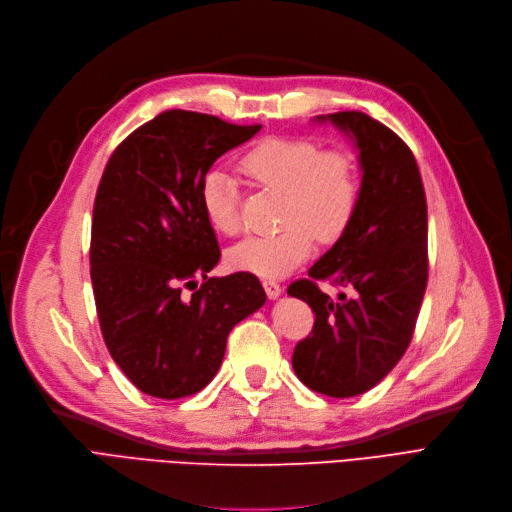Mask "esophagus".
Returning a JSON list of instances; mask_svg holds the SVG:
<instances>
[{"mask_svg":"<svg viewBox=\"0 0 512 512\" xmlns=\"http://www.w3.org/2000/svg\"><path fill=\"white\" fill-rule=\"evenodd\" d=\"M263 288H265V295L270 299H276L282 293V286L276 280H263Z\"/></svg>","mask_w":512,"mask_h":512,"instance_id":"esophagus-1","label":"esophagus"}]
</instances>
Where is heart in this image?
Here are the masks:
<instances>
[{
    "instance_id": "b5f03b06",
    "label": "heart",
    "mask_w": 512,
    "mask_h": 512,
    "mask_svg": "<svg viewBox=\"0 0 512 512\" xmlns=\"http://www.w3.org/2000/svg\"><path fill=\"white\" fill-rule=\"evenodd\" d=\"M240 171L257 188L282 192L276 234L251 236L228 253L238 272L276 278L293 272L322 242L337 240L351 224L362 196L360 165L349 150L324 148L295 136L263 138L240 157ZM201 205L213 230L236 236L242 228L236 184L224 171H209Z\"/></svg>"
}]
</instances>
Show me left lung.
Listing matches in <instances>:
<instances>
[{"label":"left lung","mask_w":512,"mask_h":512,"mask_svg":"<svg viewBox=\"0 0 512 512\" xmlns=\"http://www.w3.org/2000/svg\"><path fill=\"white\" fill-rule=\"evenodd\" d=\"M328 119L360 148L362 196L335 247L309 278L288 286L316 314L293 368L311 391L353 397L379 385L412 341L429 278L427 196L414 154L395 131L360 110ZM320 281L341 287L340 297L322 294Z\"/></svg>","instance_id":"left-lung-1"}]
</instances>
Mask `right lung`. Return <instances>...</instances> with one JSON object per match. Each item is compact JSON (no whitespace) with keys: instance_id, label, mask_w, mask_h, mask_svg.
<instances>
[{"instance_id":"obj_1","label":"right lung","mask_w":512,"mask_h":512,"mask_svg":"<svg viewBox=\"0 0 512 512\" xmlns=\"http://www.w3.org/2000/svg\"><path fill=\"white\" fill-rule=\"evenodd\" d=\"M259 129L165 110L131 131L104 167L90 242L98 322L117 366L152 397L207 387L230 330L265 303L249 272L207 278L221 251L201 205L211 165Z\"/></svg>"}]
</instances>
